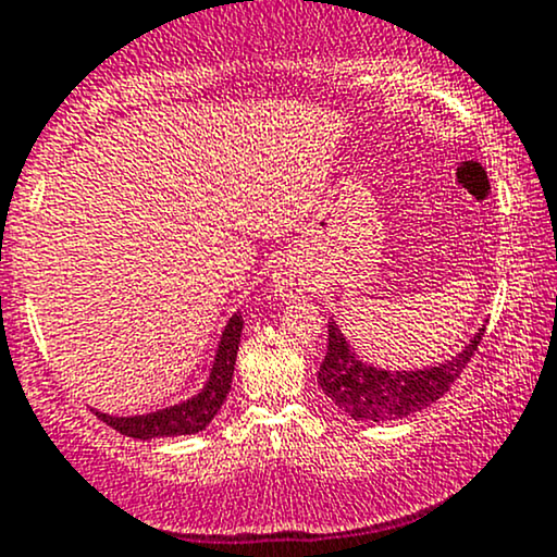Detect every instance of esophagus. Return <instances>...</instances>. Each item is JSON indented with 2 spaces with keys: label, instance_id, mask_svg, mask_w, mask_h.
<instances>
[{
  "label": "esophagus",
  "instance_id": "1",
  "mask_svg": "<svg viewBox=\"0 0 557 557\" xmlns=\"http://www.w3.org/2000/svg\"><path fill=\"white\" fill-rule=\"evenodd\" d=\"M273 289L281 299H299L310 295V281L297 271V268L286 265L278 268L276 276H273Z\"/></svg>",
  "mask_w": 557,
  "mask_h": 557
}]
</instances>
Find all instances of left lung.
<instances>
[{
  "mask_svg": "<svg viewBox=\"0 0 557 557\" xmlns=\"http://www.w3.org/2000/svg\"><path fill=\"white\" fill-rule=\"evenodd\" d=\"M481 336H484V329L473 336L463 352L455 355V360H447L445 366L392 373L355 358L342 329L329 321V349L318 371V384L326 392V397L334 399L355 421H395V418L429 408L449 392V386L458 381L479 349Z\"/></svg>",
  "mask_w": 557,
  "mask_h": 557,
  "instance_id": "1",
  "label": "left lung"
}]
</instances>
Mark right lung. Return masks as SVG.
Wrapping results in <instances>:
<instances>
[{"instance_id":"add662e5","label":"right lung","mask_w":557,"mask_h":557,"mask_svg":"<svg viewBox=\"0 0 557 557\" xmlns=\"http://www.w3.org/2000/svg\"><path fill=\"white\" fill-rule=\"evenodd\" d=\"M242 326H245V321H242V315L236 312L221 336V347H218L215 366H212L208 386H205L195 399L173 405V408L158 410V413H149V416L115 418V416L97 413V418L115 431H121V434L134 436V440H158V436H181V434H197V431H202L212 418L218 416V410H221L223 399H226L231 389Z\"/></svg>"}]
</instances>
